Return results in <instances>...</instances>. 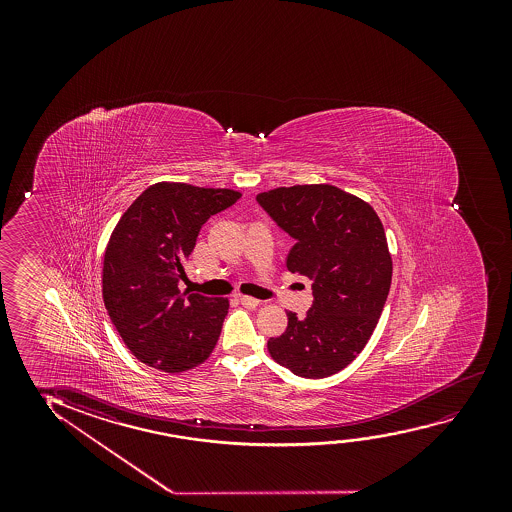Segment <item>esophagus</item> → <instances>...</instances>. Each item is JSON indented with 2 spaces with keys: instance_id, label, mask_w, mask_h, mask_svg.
<instances>
[{
  "instance_id": "esophagus-1",
  "label": "esophagus",
  "mask_w": 512,
  "mask_h": 512,
  "mask_svg": "<svg viewBox=\"0 0 512 512\" xmlns=\"http://www.w3.org/2000/svg\"><path fill=\"white\" fill-rule=\"evenodd\" d=\"M239 302H241V304H243L245 308L250 309L257 308V306H259L260 304L259 299H255V297H250V295H241V297H239Z\"/></svg>"
}]
</instances>
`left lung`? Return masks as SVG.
I'll return each mask as SVG.
<instances>
[{
    "mask_svg": "<svg viewBox=\"0 0 512 512\" xmlns=\"http://www.w3.org/2000/svg\"><path fill=\"white\" fill-rule=\"evenodd\" d=\"M257 201L295 239L288 271L313 281V306L304 318L288 311L269 355L295 376H332L364 350L385 308L392 255L383 224L371 204L329 183L278 187Z\"/></svg>",
    "mask_w": 512,
    "mask_h": 512,
    "instance_id": "8db88e82",
    "label": "left lung"
}]
</instances>
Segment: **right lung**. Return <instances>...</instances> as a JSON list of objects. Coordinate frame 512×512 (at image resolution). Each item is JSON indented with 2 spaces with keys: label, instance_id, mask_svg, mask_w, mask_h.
I'll return each mask as SVG.
<instances>
[{
  "label": "right lung",
  "instance_id": "right-lung-1",
  "mask_svg": "<svg viewBox=\"0 0 512 512\" xmlns=\"http://www.w3.org/2000/svg\"><path fill=\"white\" fill-rule=\"evenodd\" d=\"M239 197L238 190L155 183L115 225L103 260V301L143 364L176 374L210 357L229 301L182 294L178 281L204 222Z\"/></svg>",
  "mask_w": 512,
  "mask_h": 512
}]
</instances>
